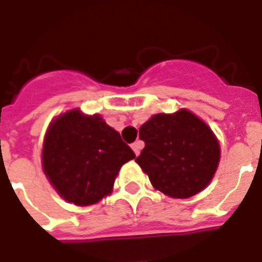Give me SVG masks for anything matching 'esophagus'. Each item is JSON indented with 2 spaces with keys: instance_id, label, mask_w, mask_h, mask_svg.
<instances>
[{
  "instance_id": "34e87169",
  "label": "esophagus",
  "mask_w": 262,
  "mask_h": 262,
  "mask_svg": "<svg viewBox=\"0 0 262 262\" xmlns=\"http://www.w3.org/2000/svg\"><path fill=\"white\" fill-rule=\"evenodd\" d=\"M132 148H133L135 154H136V156H139V154H140V150L143 148V142L137 140V142H135L133 144H132Z\"/></svg>"
}]
</instances>
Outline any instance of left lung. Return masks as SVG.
Returning a JSON list of instances; mask_svg holds the SVG:
<instances>
[{
	"label": "left lung",
	"instance_id": "left-lung-1",
	"mask_svg": "<svg viewBox=\"0 0 262 262\" xmlns=\"http://www.w3.org/2000/svg\"><path fill=\"white\" fill-rule=\"evenodd\" d=\"M139 133L144 148L136 163L154 189L185 199L210 184L220 161L219 140L191 111L153 115Z\"/></svg>",
	"mask_w": 262,
	"mask_h": 262
}]
</instances>
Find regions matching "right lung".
Here are the masks:
<instances>
[{
    "mask_svg": "<svg viewBox=\"0 0 262 262\" xmlns=\"http://www.w3.org/2000/svg\"><path fill=\"white\" fill-rule=\"evenodd\" d=\"M135 157L101 115L78 108L54 118L43 140V172L56 192L77 206L108 196L120 167Z\"/></svg>",
    "mask_w": 262,
    "mask_h": 262,
    "instance_id": "1",
    "label": "right lung"
}]
</instances>
